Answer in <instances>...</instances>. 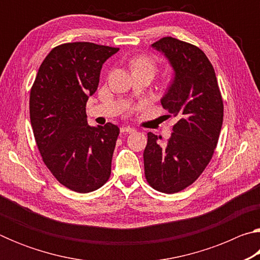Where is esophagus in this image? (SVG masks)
<instances>
[{
	"label": "esophagus",
	"mask_w": 260,
	"mask_h": 260,
	"mask_svg": "<svg viewBox=\"0 0 260 260\" xmlns=\"http://www.w3.org/2000/svg\"><path fill=\"white\" fill-rule=\"evenodd\" d=\"M120 132L122 134L124 133H133V132H135V129L133 128V127H129V126H122V127H120Z\"/></svg>",
	"instance_id": "34e87169"
}]
</instances>
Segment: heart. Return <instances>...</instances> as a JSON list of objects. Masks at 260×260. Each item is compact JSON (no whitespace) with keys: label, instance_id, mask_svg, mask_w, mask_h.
Masks as SVG:
<instances>
[{"label":"heart","instance_id":"obj_1","mask_svg":"<svg viewBox=\"0 0 260 260\" xmlns=\"http://www.w3.org/2000/svg\"><path fill=\"white\" fill-rule=\"evenodd\" d=\"M132 69H133V71L141 69H148L153 71V70H155V65H153L152 60L149 59L148 57H138V58L134 59L133 63H132Z\"/></svg>","mask_w":260,"mask_h":260}]
</instances>
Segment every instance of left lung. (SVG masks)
Returning <instances> with one entry per match:
<instances>
[{
    "label": "left lung",
    "instance_id": "1",
    "mask_svg": "<svg viewBox=\"0 0 260 260\" xmlns=\"http://www.w3.org/2000/svg\"><path fill=\"white\" fill-rule=\"evenodd\" d=\"M151 47L173 70L160 103L178 121L165 143L161 136L148 133L144 174L156 190L173 193L191 184L208 166L221 131L223 104L214 69L200 48L171 37Z\"/></svg>",
    "mask_w": 260,
    "mask_h": 260
}]
</instances>
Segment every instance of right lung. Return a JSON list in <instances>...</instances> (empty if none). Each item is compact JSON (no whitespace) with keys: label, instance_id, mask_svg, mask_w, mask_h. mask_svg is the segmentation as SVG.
Returning a JSON list of instances; mask_svg holds the SVG:
<instances>
[{"label":"right lung","instance_id":"1","mask_svg":"<svg viewBox=\"0 0 260 260\" xmlns=\"http://www.w3.org/2000/svg\"><path fill=\"white\" fill-rule=\"evenodd\" d=\"M119 48L64 43L42 61L29 96V116L42 159L71 190L94 191L111 174L118 126H89L86 103L99 87L103 64Z\"/></svg>","mask_w":260,"mask_h":260}]
</instances>
